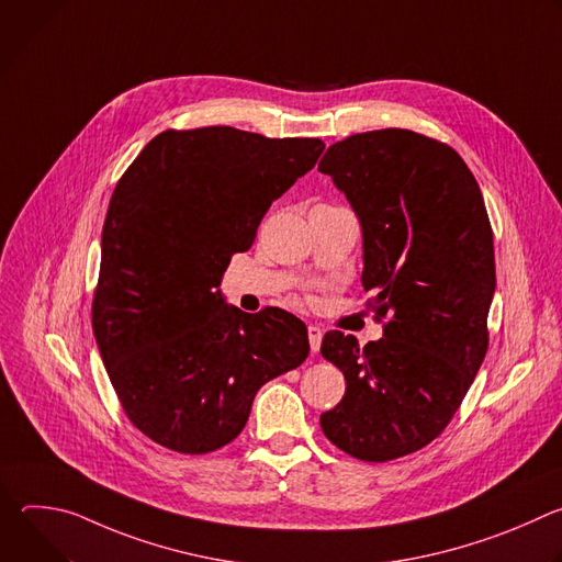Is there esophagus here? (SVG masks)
Masks as SVG:
<instances>
[{"label": "esophagus", "mask_w": 562, "mask_h": 562, "mask_svg": "<svg viewBox=\"0 0 562 562\" xmlns=\"http://www.w3.org/2000/svg\"><path fill=\"white\" fill-rule=\"evenodd\" d=\"M323 329L319 327H308V347H311V351L315 353V351H319V345H323Z\"/></svg>", "instance_id": "34e87169"}]
</instances>
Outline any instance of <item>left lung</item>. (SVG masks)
Listing matches in <instances>:
<instances>
[{"mask_svg": "<svg viewBox=\"0 0 562 562\" xmlns=\"http://www.w3.org/2000/svg\"><path fill=\"white\" fill-rule=\"evenodd\" d=\"M331 176L362 224V286L386 323L362 349L329 331L323 356L347 380L319 416L325 436L364 462H386L438 438L490 347L494 233L462 157L434 137L382 128L327 148Z\"/></svg>", "mask_w": 562, "mask_h": 562, "instance_id": "left-lung-1", "label": "left lung"}]
</instances>
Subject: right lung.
Segmentation results:
<instances>
[{"label":"right lung","instance_id":"obj_1","mask_svg":"<svg viewBox=\"0 0 562 562\" xmlns=\"http://www.w3.org/2000/svg\"><path fill=\"white\" fill-rule=\"evenodd\" d=\"M325 142L233 126L162 131L120 178L104 220L93 334L126 418L178 453L245 429L258 389L308 356L302 319L245 313L217 286L233 254L311 171Z\"/></svg>","mask_w":562,"mask_h":562}]
</instances>
